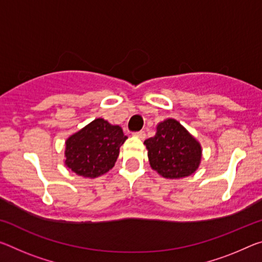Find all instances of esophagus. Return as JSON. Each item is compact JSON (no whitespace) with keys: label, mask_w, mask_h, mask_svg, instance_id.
<instances>
[{"label":"esophagus","mask_w":262,"mask_h":262,"mask_svg":"<svg viewBox=\"0 0 262 262\" xmlns=\"http://www.w3.org/2000/svg\"><path fill=\"white\" fill-rule=\"evenodd\" d=\"M134 136H136V138H139L141 140H143V139H146V132H144V130L135 132L134 133Z\"/></svg>","instance_id":"esophagus-1"}]
</instances>
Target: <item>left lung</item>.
Instances as JSON below:
<instances>
[{
	"label": "left lung",
	"instance_id": "1",
	"mask_svg": "<svg viewBox=\"0 0 262 262\" xmlns=\"http://www.w3.org/2000/svg\"><path fill=\"white\" fill-rule=\"evenodd\" d=\"M144 144L150 167L165 178L190 176L201 163V144L173 119L159 123L156 135Z\"/></svg>",
	"mask_w": 262,
	"mask_h": 262
}]
</instances>
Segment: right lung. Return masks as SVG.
Masks as SVG:
<instances>
[{
  "instance_id": "obj_1",
  "label": "right lung",
  "mask_w": 262,
  "mask_h": 262,
  "mask_svg": "<svg viewBox=\"0 0 262 262\" xmlns=\"http://www.w3.org/2000/svg\"><path fill=\"white\" fill-rule=\"evenodd\" d=\"M126 139L121 127L95 119L66 141L65 164L80 176H101L114 167Z\"/></svg>"
}]
</instances>
